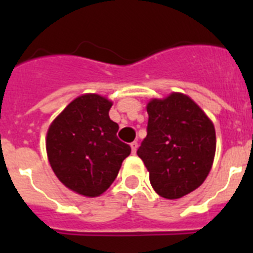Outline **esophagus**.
<instances>
[{
  "mask_svg": "<svg viewBox=\"0 0 253 253\" xmlns=\"http://www.w3.org/2000/svg\"><path fill=\"white\" fill-rule=\"evenodd\" d=\"M130 147H131V152H133V154H135V152H137L138 149V142L130 143Z\"/></svg>",
  "mask_w": 253,
  "mask_h": 253,
  "instance_id": "1",
  "label": "esophagus"
}]
</instances>
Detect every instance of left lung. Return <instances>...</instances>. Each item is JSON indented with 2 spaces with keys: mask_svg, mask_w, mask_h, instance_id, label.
<instances>
[{
  "mask_svg": "<svg viewBox=\"0 0 253 253\" xmlns=\"http://www.w3.org/2000/svg\"><path fill=\"white\" fill-rule=\"evenodd\" d=\"M137 154L152 187L165 199H180L204 182L215 154V129L204 111L182 93L154 99Z\"/></svg>",
  "mask_w": 253,
  "mask_h": 253,
  "instance_id": "8db88e82",
  "label": "left lung"
}]
</instances>
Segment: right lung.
I'll list each match as a JSON object with an SVG mask.
<instances>
[{
  "label": "right lung",
  "instance_id": "right-lung-1",
  "mask_svg": "<svg viewBox=\"0 0 253 253\" xmlns=\"http://www.w3.org/2000/svg\"><path fill=\"white\" fill-rule=\"evenodd\" d=\"M111 101L88 93L73 100L46 134L50 166L68 189L84 196H99L118 176L130 146L116 133L119 125L109 118Z\"/></svg>",
  "mask_w": 253,
  "mask_h": 253
}]
</instances>
